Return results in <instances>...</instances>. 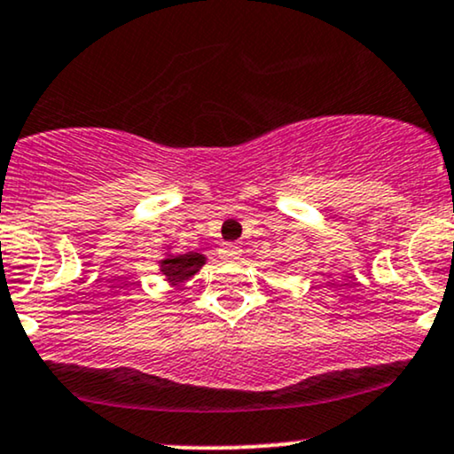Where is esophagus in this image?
Returning a JSON list of instances; mask_svg holds the SVG:
<instances>
[{
	"label": "esophagus",
	"instance_id": "34e87169",
	"mask_svg": "<svg viewBox=\"0 0 454 454\" xmlns=\"http://www.w3.org/2000/svg\"><path fill=\"white\" fill-rule=\"evenodd\" d=\"M220 256L223 260H237L239 256H241V247L234 243H223L222 249H220Z\"/></svg>",
	"mask_w": 454,
	"mask_h": 454
}]
</instances>
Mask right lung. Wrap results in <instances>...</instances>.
Returning <instances> with one entry per match:
<instances>
[{
  "mask_svg": "<svg viewBox=\"0 0 454 454\" xmlns=\"http://www.w3.org/2000/svg\"><path fill=\"white\" fill-rule=\"evenodd\" d=\"M205 264V256L196 252L181 254V256H170L161 260V273L166 275L170 281H184L196 273L198 269Z\"/></svg>",
  "mask_w": 454,
  "mask_h": 454,
  "instance_id": "obj_1",
  "label": "right lung"
}]
</instances>
